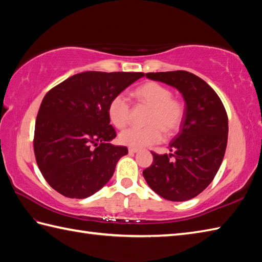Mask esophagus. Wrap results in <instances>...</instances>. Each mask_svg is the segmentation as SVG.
I'll return each instance as SVG.
<instances>
[{"instance_id": "esophagus-1", "label": "esophagus", "mask_w": 262, "mask_h": 262, "mask_svg": "<svg viewBox=\"0 0 262 262\" xmlns=\"http://www.w3.org/2000/svg\"><path fill=\"white\" fill-rule=\"evenodd\" d=\"M128 152H129L130 154L137 153L138 152V148H136V147H129V148H128Z\"/></svg>"}]
</instances>
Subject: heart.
<instances>
[{
  "label": "heart",
  "mask_w": 262,
  "mask_h": 262,
  "mask_svg": "<svg viewBox=\"0 0 262 262\" xmlns=\"http://www.w3.org/2000/svg\"><path fill=\"white\" fill-rule=\"evenodd\" d=\"M138 102L151 108L146 118L148 126L144 128L132 127L121 132L119 142L130 147L153 145L162 141L163 132L173 135L179 130L185 117V105L179 99L172 97L169 88L158 82H146L133 92ZM109 119L117 128H125L129 122L130 107L127 99L118 94L111 99L108 107Z\"/></svg>",
  "instance_id": "heart-1"
}]
</instances>
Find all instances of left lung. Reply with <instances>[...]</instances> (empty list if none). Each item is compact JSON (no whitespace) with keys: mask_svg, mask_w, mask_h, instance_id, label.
<instances>
[{"mask_svg":"<svg viewBox=\"0 0 262 262\" xmlns=\"http://www.w3.org/2000/svg\"><path fill=\"white\" fill-rule=\"evenodd\" d=\"M149 80L176 88L186 102L181 129L170 143V154L152 152L143 171L147 185L171 202L196 197L213 181L227 145L229 120L220 97L207 83L187 71L146 73Z\"/></svg>","mask_w":262,"mask_h":262,"instance_id":"8db88e82","label":"left lung"}]
</instances>
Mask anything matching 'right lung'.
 <instances>
[{"mask_svg":"<svg viewBox=\"0 0 262 262\" xmlns=\"http://www.w3.org/2000/svg\"><path fill=\"white\" fill-rule=\"evenodd\" d=\"M143 76L141 72L88 71L69 77L43 97L33 149L41 174L57 192L86 198L110 180L128 149L109 143L116 137L109 103Z\"/></svg>","mask_w":262,"mask_h":262,"instance_id":"add662e5","label":"right lung"}]
</instances>
